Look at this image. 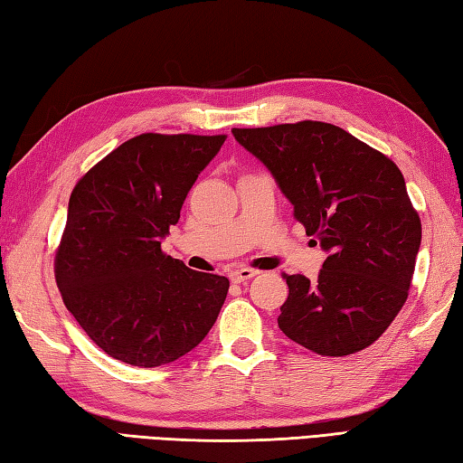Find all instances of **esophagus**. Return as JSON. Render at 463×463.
<instances>
[{
    "instance_id": "34e87169",
    "label": "esophagus",
    "mask_w": 463,
    "mask_h": 463,
    "mask_svg": "<svg viewBox=\"0 0 463 463\" xmlns=\"http://www.w3.org/2000/svg\"><path fill=\"white\" fill-rule=\"evenodd\" d=\"M257 270H252V269H234V270H231V280L232 282H237V284H241V282H247V280H250L252 277H257Z\"/></svg>"
}]
</instances>
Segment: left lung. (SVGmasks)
I'll return each instance as SVG.
<instances>
[{
  "label": "left lung",
  "instance_id": "1",
  "mask_svg": "<svg viewBox=\"0 0 463 463\" xmlns=\"http://www.w3.org/2000/svg\"><path fill=\"white\" fill-rule=\"evenodd\" d=\"M232 135L267 166L297 221L328 252L317 280L284 274L288 298L279 328L320 356L368 348L404 307L421 242L404 175L386 155L330 123Z\"/></svg>",
  "mask_w": 463,
  "mask_h": 463
}]
</instances>
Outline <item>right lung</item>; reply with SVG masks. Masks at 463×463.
Here are the masks:
<instances>
[{
    "label": "right lung",
    "mask_w": 463,
    "mask_h": 463,
    "mask_svg": "<svg viewBox=\"0 0 463 463\" xmlns=\"http://www.w3.org/2000/svg\"><path fill=\"white\" fill-rule=\"evenodd\" d=\"M224 139L145 133L75 184L55 279L67 310L111 358L163 366L199 346L216 322L229 279L166 257L161 241Z\"/></svg>",
    "instance_id": "1"
}]
</instances>
